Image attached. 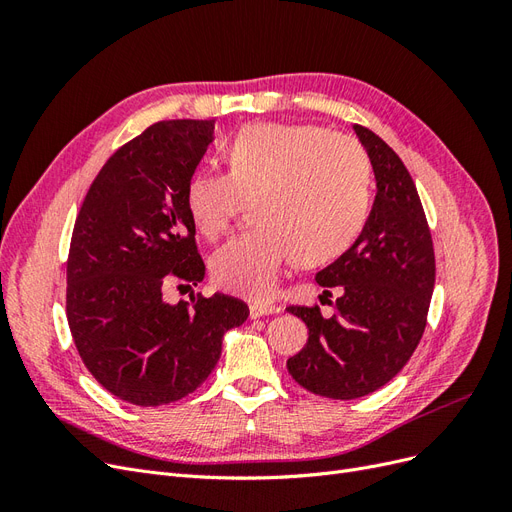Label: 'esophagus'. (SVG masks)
Returning a JSON list of instances; mask_svg holds the SVG:
<instances>
[{"label":"esophagus","instance_id":"34e87169","mask_svg":"<svg viewBox=\"0 0 512 512\" xmlns=\"http://www.w3.org/2000/svg\"><path fill=\"white\" fill-rule=\"evenodd\" d=\"M277 312H280V307L273 305V303H258V301H254L250 305V316L252 318H262V316L277 314Z\"/></svg>","mask_w":512,"mask_h":512}]
</instances>
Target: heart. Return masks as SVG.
Listing matches in <instances>:
<instances>
[{"mask_svg": "<svg viewBox=\"0 0 512 512\" xmlns=\"http://www.w3.org/2000/svg\"><path fill=\"white\" fill-rule=\"evenodd\" d=\"M226 173L200 170L185 205L207 239L226 235L250 203L254 226L211 258L213 282L271 299L294 254L314 265L346 252L369 211V160L359 141L309 123H247L224 145Z\"/></svg>", "mask_w": 512, "mask_h": 512, "instance_id": "1", "label": "heart"}]
</instances>
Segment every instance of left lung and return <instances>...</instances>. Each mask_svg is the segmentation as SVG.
Returning <instances> with one entry per match:
<instances>
[{"label": "left lung", "instance_id": "obj_1", "mask_svg": "<svg viewBox=\"0 0 512 512\" xmlns=\"http://www.w3.org/2000/svg\"><path fill=\"white\" fill-rule=\"evenodd\" d=\"M376 173V200L359 239L316 273L329 292L342 290L335 314L318 305H288L309 337L288 359L303 389L331 399L378 391L410 361L425 333L436 256L416 185L397 153L369 128L354 126Z\"/></svg>", "mask_w": 512, "mask_h": 512}]
</instances>
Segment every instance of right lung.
<instances>
[{
	"instance_id": "right-lung-1",
	"label": "right lung",
	"mask_w": 512,
	"mask_h": 512,
	"mask_svg": "<svg viewBox=\"0 0 512 512\" xmlns=\"http://www.w3.org/2000/svg\"><path fill=\"white\" fill-rule=\"evenodd\" d=\"M213 121H158L104 162L76 215L66 262L68 327L89 374L134 406H164L196 391L222 337L250 316L215 292L170 305L168 284L196 286L205 262L185 188Z\"/></svg>"
}]
</instances>
